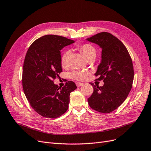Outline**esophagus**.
Segmentation results:
<instances>
[{
    "mask_svg": "<svg viewBox=\"0 0 151 151\" xmlns=\"http://www.w3.org/2000/svg\"><path fill=\"white\" fill-rule=\"evenodd\" d=\"M76 86H77V87H80V86H83L84 84L83 83H79V82H77V83H76Z\"/></svg>",
    "mask_w": 151,
    "mask_h": 151,
    "instance_id": "34e87169",
    "label": "esophagus"
}]
</instances>
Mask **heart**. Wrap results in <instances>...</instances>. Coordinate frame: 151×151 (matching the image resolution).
Segmentation results:
<instances>
[{"label": "heart", "instance_id": "heart-1", "mask_svg": "<svg viewBox=\"0 0 151 151\" xmlns=\"http://www.w3.org/2000/svg\"><path fill=\"white\" fill-rule=\"evenodd\" d=\"M77 49L82 53L84 56L86 60H88L90 58H94L96 55V50L93 45L90 44L85 43L83 45H80L77 47ZM70 56V52L68 51H66L63 53L61 57V65L63 67H67L68 64V58ZM87 76V73L79 72V71H74L70 74L71 78L74 79L76 80L82 81L84 80Z\"/></svg>", "mask_w": 151, "mask_h": 151}]
</instances>
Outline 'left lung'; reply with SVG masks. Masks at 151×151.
Instances as JSON below:
<instances>
[{
	"label": "left lung",
	"mask_w": 151,
	"mask_h": 151,
	"mask_svg": "<svg viewBox=\"0 0 151 151\" xmlns=\"http://www.w3.org/2000/svg\"><path fill=\"white\" fill-rule=\"evenodd\" d=\"M86 40L102 49L101 63L95 76L104 83L100 87L90 83L94 91L88 99L89 105L98 112L110 113L124 102L132 89L133 63L125 45L110 33L102 32Z\"/></svg>",
	"instance_id": "left-lung-1"
}]
</instances>
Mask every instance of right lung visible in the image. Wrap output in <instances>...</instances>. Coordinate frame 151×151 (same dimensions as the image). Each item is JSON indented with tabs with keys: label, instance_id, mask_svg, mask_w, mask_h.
Instances as JSON below:
<instances>
[{
	"label": "right lung",
	"instance_id": "add662e5",
	"mask_svg": "<svg viewBox=\"0 0 151 151\" xmlns=\"http://www.w3.org/2000/svg\"><path fill=\"white\" fill-rule=\"evenodd\" d=\"M74 42L63 36L47 35L35 40L26 53L22 88L31 107L43 117L56 118L65 113L70 94L77 89L72 81H68L62 88L53 81L62 72L60 50Z\"/></svg>",
	"mask_w": 151,
	"mask_h": 151
}]
</instances>
